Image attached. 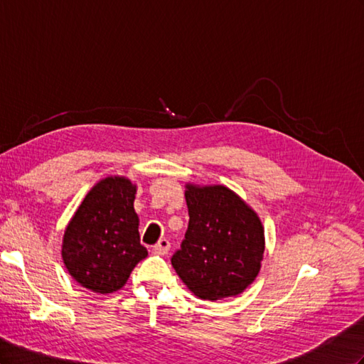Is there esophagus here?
I'll use <instances>...</instances> for the list:
<instances>
[{"label":"esophagus","mask_w":364,"mask_h":364,"mask_svg":"<svg viewBox=\"0 0 364 364\" xmlns=\"http://www.w3.org/2000/svg\"><path fill=\"white\" fill-rule=\"evenodd\" d=\"M169 249H171L169 240H167V238H161V240L158 241V243L154 246V252L158 254V255H166L167 252H169Z\"/></svg>","instance_id":"34e87169"}]
</instances>
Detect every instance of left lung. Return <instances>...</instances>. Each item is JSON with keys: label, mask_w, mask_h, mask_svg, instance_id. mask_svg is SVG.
<instances>
[{"label": "left lung", "mask_w": 364, "mask_h": 364, "mask_svg": "<svg viewBox=\"0 0 364 364\" xmlns=\"http://www.w3.org/2000/svg\"><path fill=\"white\" fill-rule=\"evenodd\" d=\"M189 226L172 266L201 300L235 296L262 267L264 229L257 213L226 186L186 184Z\"/></svg>", "instance_id": "1"}]
</instances>
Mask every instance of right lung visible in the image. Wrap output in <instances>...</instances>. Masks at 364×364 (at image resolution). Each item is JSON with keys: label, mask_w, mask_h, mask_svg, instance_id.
Instances as JSON below:
<instances>
[{"label": "right lung", "mask_w": 364, "mask_h": 364, "mask_svg": "<svg viewBox=\"0 0 364 364\" xmlns=\"http://www.w3.org/2000/svg\"><path fill=\"white\" fill-rule=\"evenodd\" d=\"M135 193L136 186L124 176H107L93 186L72 217L61 255L82 287L97 294L115 292L147 257L139 243Z\"/></svg>", "instance_id": "right-lung-1"}]
</instances>
